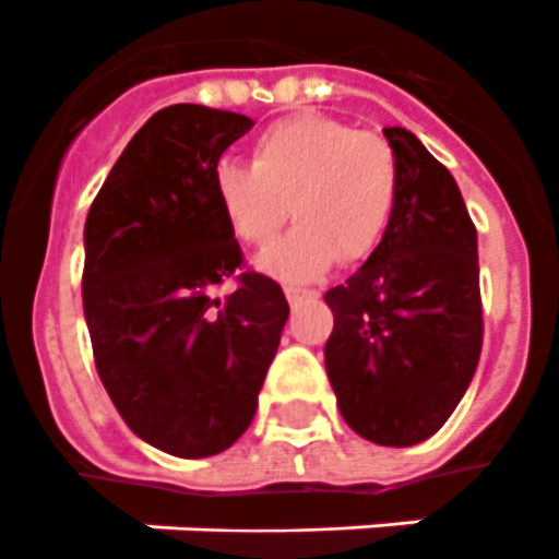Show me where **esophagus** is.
<instances>
[{
	"label": "esophagus",
	"instance_id": "esophagus-1",
	"mask_svg": "<svg viewBox=\"0 0 559 559\" xmlns=\"http://www.w3.org/2000/svg\"><path fill=\"white\" fill-rule=\"evenodd\" d=\"M284 293H287V301L293 307H301L305 301H313V298H319V293L316 289H301V287H284Z\"/></svg>",
	"mask_w": 559,
	"mask_h": 559
}]
</instances>
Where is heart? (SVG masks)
<instances>
[{
	"instance_id": "heart-1",
	"label": "heart",
	"mask_w": 559,
	"mask_h": 559,
	"mask_svg": "<svg viewBox=\"0 0 559 559\" xmlns=\"http://www.w3.org/2000/svg\"><path fill=\"white\" fill-rule=\"evenodd\" d=\"M397 153L382 135L324 116H296L266 127L252 165L219 162L214 200L243 243L270 246L289 223V240L258 258L284 281H310L345 263L368 261L394 223Z\"/></svg>"
}]
</instances>
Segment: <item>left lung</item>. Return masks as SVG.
Returning a JSON list of instances; mask_svg holds the SVG:
<instances>
[{
	"label": "left lung",
	"mask_w": 559,
	"mask_h": 559,
	"mask_svg": "<svg viewBox=\"0 0 559 559\" xmlns=\"http://www.w3.org/2000/svg\"><path fill=\"white\" fill-rule=\"evenodd\" d=\"M400 197L382 246L324 293V366L345 424L382 447L432 438L464 397L481 354L478 240L455 179L403 127Z\"/></svg>",
	"instance_id": "left-lung-1"
}]
</instances>
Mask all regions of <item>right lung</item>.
Returning a JSON list of instances; mask_svg holds the SVG:
<instances>
[{
	"label": "right lung",
	"instance_id": "right-lung-1",
	"mask_svg": "<svg viewBox=\"0 0 559 559\" xmlns=\"http://www.w3.org/2000/svg\"><path fill=\"white\" fill-rule=\"evenodd\" d=\"M252 118L174 104L130 139L83 228V316L118 415L177 459L249 429L289 316L284 289L243 270L214 168ZM238 287L219 302L213 289Z\"/></svg>",
	"mask_w": 559,
	"mask_h": 559
}]
</instances>
